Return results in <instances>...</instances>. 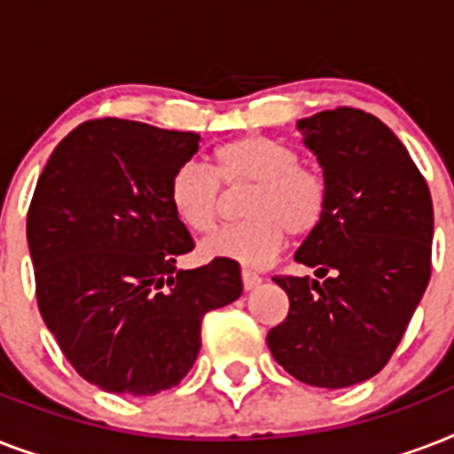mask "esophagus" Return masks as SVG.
Segmentation results:
<instances>
[{
	"label": "esophagus",
	"mask_w": 454,
	"mask_h": 454,
	"mask_svg": "<svg viewBox=\"0 0 454 454\" xmlns=\"http://www.w3.org/2000/svg\"><path fill=\"white\" fill-rule=\"evenodd\" d=\"M259 283H262V278L256 276V273H252V270H242V287H245V290H254Z\"/></svg>",
	"instance_id": "34e87169"
}]
</instances>
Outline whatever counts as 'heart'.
I'll return each instance as SVG.
<instances>
[{"instance_id": "obj_1", "label": "heart", "mask_w": 454, "mask_h": 454, "mask_svg": "<svg viewBox=\"0 0 454 454\" xmlns=\"http://www.w3.org/2000/svg\"><path fill=\"white\" fill-rule=\"evenodd\" d=\"M247 223L228 228L202 242V254L263 269L292 238H309L323 226L330 207L327 178L301 164L294 148L252 134L219 145L212 167L181 164L169 178V205L192 233H212L226 212V192L247 188Z\"/></svg>"}]
</instances>
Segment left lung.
<instances>
[{
  "label": "left lung",
  "instance_id": "left-lung-1",
  "mask_svg": "<svg viewBox=\"0 0 454 454\" xmlns=\"http://www.w3.org/2000/svg\"><path fill=\"white\" fill-rule=\"evenodd\" d=\"M330 185L323 226L297 259L313 278L276 276L290 313L269 348L303 384L344 388L387 365L431 278L429 185L387 124L358 108L299 120Z\"/></svg>",
  "mask_w": 454,
  "mask_h": 454
}]
</instances>
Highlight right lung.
<instances>
[{
    "label": "right lung",
    "instance_id": "1",
    "mask_svg": "<svg viewBox=\"0 0 454 454\" xmlns=\"http://www.w3.org/2000/svg\"><path fill=\"white\" fill-rule=\"evenodd\" d=\"M198 148L195 131L89 120L56 145L32 195L39 313L77 374L108 394L176 387L205 313L242 294L238 262L176 269L195 242L171 209L169 178Z\"/></svg>",
    "mask_w": 454,
    "mask_h": 454
}]
</instances>
